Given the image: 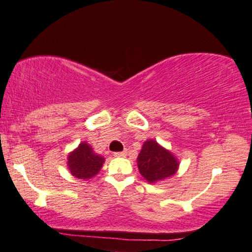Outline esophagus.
Segmentation results:
<instances>
[{"instance_id":"1","label":"esophagus","mask_w":252,"mask_h":252,"mask_svg":"<svg viewBox=\"0 0 252 252\" xmlns=\"http://www.w3.org/2000/svg\"><path fill=\"white\" fill-rule=\"evenodd\" d=\"M126 156V151H122V152H115L114 153V157L117 158H124Z\"/></svg>"}]
</instances>
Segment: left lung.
Listing matches in <instances>:
<instances>
[{"label": "left lung", "mask_w": 252, "mask_h": 252, "mask_svg": "<svg viewBox=\"0 0 252 252\" xmlns=\"http://www.w3.org/2000/svg\"><path fill=\"white\" fill-rule=\"evenodd\" d=\"M179 161L172 152L150 139L144 143L137 158L139 173L147 182L154 183L173 176L179 169Z\"/></svg>", "instance_id": "8db88e82"}]
</instances>
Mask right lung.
<instances>
[{"label":"right lung","instance_id":"right-lung-1","mask_svg":"<svg viewBox=\"0 0 252 252\" xmlns=\"http://www.w3.org/2000/svg\"><path fill=\"white\" fill-rule=\"evenodd\" d=\"M105 158L95 154L86 142L79 144L68 157V168L77 179L89 180L94 177L102 168Z\"/></svg>","mask_w":252,"mask_h":252}]
</instances>
